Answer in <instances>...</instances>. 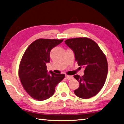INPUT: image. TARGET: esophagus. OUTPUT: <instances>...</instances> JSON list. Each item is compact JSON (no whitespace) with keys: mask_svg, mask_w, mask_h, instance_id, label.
<instances>
[{"mask_svg":"<svg viewBox=\"0 0 124 124\" xmlns=\"http://www.w3.org/2000/svg\"><path fill=\"white\" fill-rule=\"evenodd\" d=\"M66 79H67L68 80H72V79L73 78V76H72L66 75Z\"/></svg>","mask_w":124,"mask_h":124,"instance_id":"1","label":"esophagus"}]
</instances>
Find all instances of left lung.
Segmentation results:
<instances>
[{
    "label": "left lung",
    "mask_w": 124,
    "mask_h": 124,
    "mask_svg": "<svg viewBox=\"0 0 124 124\" xmlns=\"http://www.w3.org/2000/svg\"><path fill=\"white\" fill-rule=\"evenodd\" d=\"M65 43L73 52L78 65L85 68L84 75L74 76L80 86L74 91L82 99H90L99 93L105 84L108 72L106 56L93 40L76 38L66 40Z\"/></svg>",
    "instance_id": "1"
}]
</instances>
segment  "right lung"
I'll return each mask as SVG.
<instances>
[{"mask_svg": "<svg viewBox=\"0 0 124 124\" xmlns=\"http://www.w3.org/2000/svg\"><path fill=\"white\" fill-rule=\"evenodd\" d=\"M63 39H38L25 51L19 68V77L24 90L33 99L43 101L54 93L55 87L64 78V74H56L47 70L52 49Z\"/></svg>", "mask_w": 124, "mask_h": 124, "instance_id": "1", "label": "right lung"}]
</instances>
